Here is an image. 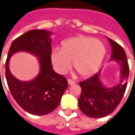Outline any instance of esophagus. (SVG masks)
I'll use <instances>...</instances> for the list:
<instances>
[{"instance_id": "esophagus-1", "label": "esophagus", "mask_w": 135, "mask_h": 135, "mask_svg": "<svg viewBox=\"0 0 135 135\" xmlns=\"http://www.w3.org/2000/svg\"><path fill=\"white\" fill-rule=\"evenodd\" d=\"M68 83H69V85H74V84H75V82L74 80L68 79Z\"/></svg>"}]
</instances>
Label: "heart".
Segmentation results:
<instances>
[{
  "instance_id": "b5f03b06",
  "label": "heart",
  "mask_w": 135,
  "mask_h": 135,
  "mask_svg": "<svg viewBox=\"0 0 135 135\" xmlns=\"http://www.w3.org/2000/svg\"><path fill=\"white\" fill-rule=\"evenodd\" d=\"M105 45L98 40L85 36L71 37L62 42L60 50L54 49L51 55L52 65L60 74L72 66L82 77L94 75L105 57Z\"/></svg>"
}]
</instances>
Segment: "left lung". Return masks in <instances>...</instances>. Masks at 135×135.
Instances as JSON below:
<instances>
[{
    "label": "left lung",
    "instance_id": "8db88e82",
    "mask_svg": "<svg viewBox=\"0 0 135 135\" xmlns=\"http://www.w3.org/2000/svg\"><path fill=\"white\" fill-rule=\"evenodd\" d=\"M107 38L112 47L109 60H114L120 66V80L114 86H106L100 79L101 71H99L90 78L80 82L82 91L78 106L81 112L90 118L106 117L117 108L125 93L129 78V64L124 49L112 39Z\"/></svg>",
    "mask_w": 135,
    "mask_h": 135
}]
</instances>
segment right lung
<instances>
[{
  "mask_svg": "<svg viewBox=\"0 0 135 135\" xmlns=\"http://www.w3.org/2000/svg\"><path fill=\"white\" fill-rule=\"evenodd\" d=\"M52 34L44 29H34L18 37L10 46L5 64L6 81L12 97L23 109L34 115L53 112L68 87L67 80L52 69ZM19 51L28 52L38 57L40 70L34 79L21 81L11 73L10 57Z\"/></svg>",
  "mask_w": 135,
  "mask_h": 135,
  "instance_id": "obj_1",
  "label": "right lung"
}]
</instances>
